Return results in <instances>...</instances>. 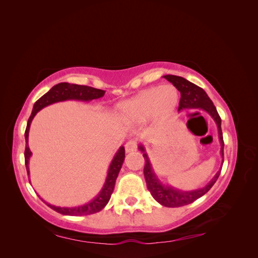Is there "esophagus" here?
Segmentation results:
<instances>
[{
  "label": "esophagus",
  "mask_w": 258,
  "mask_h": 258,
  "mask_svg": "<svg viewBox=\"0 0 258 258\" xmlns=\"http://www.w3.org/2000/svg\"><path fill=\"white\" fill-rule=\"evenodd\" d=\"M137 148H138V142L134 139L129 140V141L126 143V145H124V150H126L127 153L135 152L137 151Z\"/></svg>",
  "instance_id": "esophagus-1"
}]
</instances>
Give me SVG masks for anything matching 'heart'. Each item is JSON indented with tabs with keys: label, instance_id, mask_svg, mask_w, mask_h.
Listing matches in <instances>:
<instances>
[{
	"label": "heart",
	"instance_id": "1",
	"mask_svg": "<svg viewBox=\"0 0 258 258\" xmlns=\"http://www.w3.org/2000/svg\"><path fill=\"white\" fill-rule=\"evenodd\" d=\"M178 93L171 85L147 88L117 106L119 117L127 122H142L148 117H167L174 111Z\"/></svg>",
	"mask_w": 258,
	"mask_h": 258
}]
</instances>
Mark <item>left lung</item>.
Instances as JSON below:
<instances>
[{"mask_svg": "<svg viewBox=\"0 0 258 258\" xmlns=\"http://www.w3.org/2000/svg\"><path fill=\"white\" fill-rule=\"evenodd\" d=\"M167 81L172 83L174 87L181 92V99H179L178 103V111L184 110V108H189V107H198L201 110H205L208 112L212 118L215 120L218 129V138H220L221 142V155L222 158H224V140H223V132L221 127V117L218 115L216 107L214 106L213 102L211 99L208 97L206 91L200 88L199 86L190 83L181 76L176 75H165L163 76ZM139 150L143 153V157L145 159V166H144V176L146 181L147 189L151 191L153 198L159 202L161 206H165L168 208H178L183 207L186 205H189L195 200L204 196L207 194L211 187L214 185L216 179L218 178L221 174V170L215 174L212 181H211L208 185H206L204 188L191 190V191H182L176 188H173L171 186L162 185L159 179L156 176L155 172L153 171L151 161L148 159V156L145 153V148L142 144L139 145ZM224 162V159H223ZM222 162V166H223Z\"/></svg>", "mask_w": 258, "mask_h": 258, "instance_id": "1", "label": "left lung"}]
</instances>
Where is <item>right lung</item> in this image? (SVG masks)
I'll list each match as a JSON object with an SVG mask.
<instances>
[{
  "label": "right lung",
  "instance_id": "add662e5",
  "mask_svg": "<svg viewBox=\"0 0 258 258\" xmlns=\"http://www.w3.org/2000/svg\"><path fill=\"white\" fill-rule=\"evenodd\" d=\"M105 91L97 89L93 87H89V86H84V85H76V84H69V83H60L54 85L53 87L48 91L46 92L43 97L38 99L36 102L34 103L32 113H31L30 118L27 123V128L25 132V139H26V150H25V165L27 168V172H28V177L30 175V171H29V160L31 155L29 144H28V140H29V130H30V124L32 119L34 118V116L38 111H41L42 108L45 106L50 105L52 103L60 102V101H66V100H77V101H91L93 99H99L101 97L104 96ZM124 160V147L121 146L118 151H117L116 155L114 156V158L111 162L110 168H108V172L107 176L105 179V183L102 187V189L98 194V196L96 198H93L88 204H86L84 206L80 207H73V208H61V207H56L47 204V202L42 200L47 205L50 209H52L56 212L63 214V215H71V216H81V215H89L97 213L99 211L102 210L106 205L107 202L110 201V198L112 196V194L114 191V187H115V182L116 178L118 176V173L120 171V168L122 166ZM29 182L31 181L29 179Z\"/></svg>",
  "mask_w": 258,
  "mask_h": 258
}]
</instances>
